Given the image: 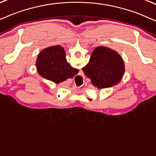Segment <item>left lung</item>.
Masks as SVG:
<instances>
[{
	"label": "left lung",
	"mask_w": 156,
	"mask_h": 156,
	"mask_svg": "<svg viewBox=\"0 0 156 156\" xmlns=\"http://www.w3.org/2000/svg\"><path fill=\"white\" fill-rule=\"evenodd\" d=\"M82 70L95 87L106 88L121 81L125 68L123 60L115 50L101 46L94 49L89 62Z\"/></svg>",
	"instance_id": "left-lung-1"
}]
</instances>
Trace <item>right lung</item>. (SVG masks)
<instances>
[{
	"instance_id": "obj_1",
	"label": "right lung",
	"mask_w": 156,
	"mask_h": 156,
	"mask_svg": "<svg viewBox=\"0 0 156 156\" xmlns=\"http://www.w3.org/2000/svg\"><path fill=\"white\" fill-rule=\"evenodd\" d=\"M36 67L41 76L58 84L72 78L79 71L67 62L66 51L59 45L47 47L41 51L37 57Z\"/></svg>"
}]
</instances>
